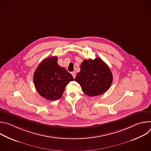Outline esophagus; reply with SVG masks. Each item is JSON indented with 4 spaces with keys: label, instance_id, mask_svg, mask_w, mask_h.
Wrapping results in <instances>:
<instances>
[{
    "label": "esophagus",
    "instance_id": "34e87169",
    "mask_svg": "<svg viewBox=\"0 0 151 151\" xmlns=\"http://www.w3.org/2000/svg\"><path fill=\"white\" fill-rule=\"evenodd\" d=\"M71 74L72 75L73 77L74 78H75V77H76V72H72L71 73Z\"/></svg>",
    "mask_w": 151,
    "mask_h": 151
}]
</instances>
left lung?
I'll return each mask as SVG.
<instances>
[{
	"label": "left lung",
	"mask_w": 151,
	"mask_h": 151,
	"mask_svg": "<svg viewBox=\"0 0 151 151\" xmlns=\"http://www.w3.org/2000/svg\"><path fill=\"white\" fill-rule=\"evenodd\" d=\"M75 81L82 91L93 97L101 95L108 90L112 83L113 76L108 66L100 58L84 60L81 64V71L77 73Z\"/></svg>",
	"instance_id": "8db88e82"
}]
</instances>
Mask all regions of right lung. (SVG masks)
Here are the masks:
<instances>
[{"label":"right lung","mask_w":151,"mask_h":151,"mask_svg":"<svg viewBox=\"0 0 151 151\" xmlns=\"http://www.w3.org/2000/svg\"><path fill=\"white\" fill-rule=\"evenodd\" d=\"M58 58L52 57L43 60L33 75V82L37 93L48 100H56L63 95L66 86L74 81L66 69L60 66Z\"/></svg>","instance_id":"add662e5"}]
</instances>
